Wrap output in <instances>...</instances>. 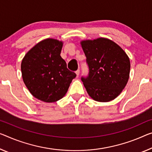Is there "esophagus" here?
Masks as SVG:
<instances>
[{"label": "esophagus", "instance_id": "esophagus-1", "mask_svg": "<svg viewBox=\"0 0 152 152\" xmlns=\"http://www.w3.org/2000/svg\"><path fill=\"white\" fill-rule=\"evenodd\" d=\"M75 73L77 75V77H78V76L79 75V70H77V71H75Z\"/></svg>", "mask_w": 152, "mask_h": 152}]
</instances>
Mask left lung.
<instances>
[{"label":"left lung","mask_w":152,"mask_h":152,"mask_svg":"<svg viewBox=\"0 0 152 152\" xmlns=\"http://www.w3.org/2000/svg\"><path fill=\"white\" fill-rule=\"evenodd\" d=\"M89 66V75L81 77L90 96L98 102H109L120 94L130 75V62L123 49L107 38L80 42Z\"/></svg>","instance_id":"left-lung-1"}]
</instances>
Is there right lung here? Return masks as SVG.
I'll use <instances>...</instances> for the list:
<instances>
[{
    "label": "right lung",
    "instance_id": "obj_1",
    "mask_svg": "<svg viewBox=\"0 0 152 152\" xmlns=\"http://www.w3.org/2000/svg\"><path fill=\"white\" fill-rule=\"evenodd\" d=\"M62 41L46 39L30 49L22 59L24 83L36 99L56 102L64 96L76 74L70 71L60 56Z\"/></svg>",
    "mask_w": 152,
    "mask_h": 152
}]
</instances>
